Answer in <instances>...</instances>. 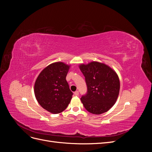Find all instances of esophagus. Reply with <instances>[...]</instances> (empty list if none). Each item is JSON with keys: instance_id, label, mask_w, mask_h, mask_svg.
I'll return each instance as SVG.
<instances>
[{"instance_id": "esophagus-1", "label": "esophagus", "mask_w": 152, "mask_h": 152, "mask_svg": "<svg viewBox=\"0 0 152 152\" xmlns=\"http://www.w3.org/2000/svg\"><path fill=\"white\" fill-rule=\"evenodd\" d=\"M79 91H75V93H74V95L75 96H79Z\"/></svg>"}]
</instances>
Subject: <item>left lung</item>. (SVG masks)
Here are the masks:
<instances>
[{
    "label": "left lung",
    "mask_w": 152,
    "mask_h": 152,
    "mask_svg": "<svg viewBox=\"0 0 152 152\" xmlns=\"http://www.w3.org/2000/svg\"><path fill=\"white\" fill-rule=\"evenodd\" d=\"M79 68L87 86V94L80 98L89 112L99 115L108 112L117 102L120 80L116 72L103 63H81Z\"/></svg>",
    "instance_id": "1"
}]
</instances>
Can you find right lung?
<instances>
[{
    "label": "right lung",
    "instance_id": "1",
    "mask_svg": "<svg viewBox=\"0 0 152 152\" xmlns=\"http://www.w3.org/2000/svg\"><path fill=\"white\" fill-rule=\"evenodd\" d=\"M70 66L61 61L53 63L41 71L35 80L36 99L50 113L63 112L71 102L73 93L66 80Z\"/></svg>",
    "mask_w": 152,
    "mask_h": 152
}]
</instances>
